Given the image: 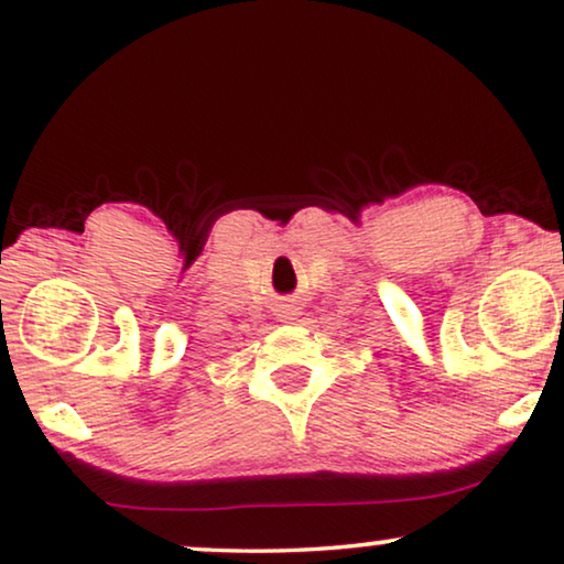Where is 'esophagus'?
Wrapping results in <instances>:
<instances>
[{
	"instance_id": "34e87169",
	"label": "esophagus",
	"mask_w": 564,
	"mask_h": 564,
	"mask_svg": "<svg viewBox=\"0 0 564 564\" xmlns=\"http://www.w3.org/2000/svg\"><path fill=\"white\" fill-rule=\"evenodd\" d=\"M276 316H280L282 322H293V318L297 316V308L290 301L280 303V305H276Z\"/></svg>"
}]
</instances>
